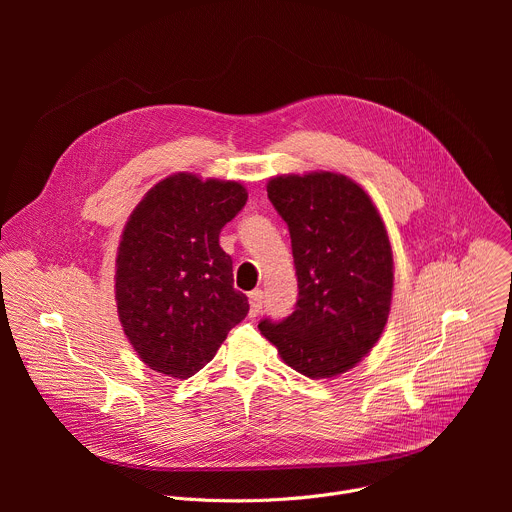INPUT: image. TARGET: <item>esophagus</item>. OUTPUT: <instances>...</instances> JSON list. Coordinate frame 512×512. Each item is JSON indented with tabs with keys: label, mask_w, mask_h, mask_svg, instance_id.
<instances>
[{
	"label": "esophagus",
	"mask_w": 512,
	"mask_h": 512,
	"mask_svg": "<svg viewBox=\"0 0 512 512\" xmlns=\"http://www.w3.org/2000/svg\"><path fill=\"white\" fill-rule=\"evenodd\" d=\"M249 304H251V316L255 318L261 312V308H263V291L261 289L251 291V294H249Z\"/></svg>",
	"instance_id": "34e87169"
}]
</instances>
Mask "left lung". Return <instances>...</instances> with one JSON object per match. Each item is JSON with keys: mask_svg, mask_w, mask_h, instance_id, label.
Instances as JSON below:
<instances>
[{"mask_svg": "<svg viewBox=\"0 0 512 512\" xmlns=\"http://www.w3.org/2000/svg\"><path fill=\"white\" fill-rule=\"evenodd\" d=\"M267 196L285 221L298 275L296 310L259 322L283 362L310 379L346 373L389 318L393 253L381 216L356 182L334 172L275 176Z\"/></svg>", "mask_w": 512, "mask_h": 512, "instance_id": "left-lung-1", "label": "left lung"}]
</instances>
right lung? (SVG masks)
<instances>
[{
  "label": "right lung",
  "mask_w": 512,
  "mask_h": 512,
  "mask_svg": "<svg viewBox=\"0 0 512 512\" xmlns=\"http://www.w3.org/2000/svg\"><path fill=\"white\" fill-rule=\"evenodd\" d=\"M231 180L174 174L131 212L115 261V300L127 340L152 371L188 379L212 360L249 312L233 287V259L218 245L243 210Z\"/></svg>",
  "instance_id": "add662e5"
}]
</instances>
